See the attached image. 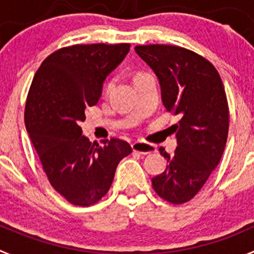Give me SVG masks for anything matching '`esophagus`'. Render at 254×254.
<instances>
[{"instance_id": "obj_1", "label": "esophagus", "mask_w": 254, "mask_h": 254, "mask_svg": "<svg viewBox=\"0 0 254 254\" xmlns=\"http://www.w3.org/2000/svg\"><path fill=\"white\" fill-rule=\"evenodd\" d=\"M131 149L134 152H137V154L141 155H149L156 152V146L151 144H146V142H132Z\"/></svg>"}]
</instances>
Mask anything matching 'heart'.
I'll use <instances>...</instances> for the list:
<instances>
[{"instance_id":"obj_1","label":"heart","mask_w":254,"mask_h":254,"mask_svg":"<svg viewBox=\"0 0 254 254\" xmlns=\"http://www.w3.org/2000/svg\"><path fill=\"white\" fill-rule=\"evenodd\" d=\"M112 85H113V82L108 83L107 87H105V90H107V92H108V90H110V88H112Z\"/></svg>"}]
</instances>
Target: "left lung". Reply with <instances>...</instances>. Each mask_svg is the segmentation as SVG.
Segmentation results:
<instances>
[{"mask_svg": "<svg viewBox=\"0 0 254 254\" xmlns=\"http://www.w3.org/2000/svg\"><path fill=\"white\" fill-rule=\"evenodd\" d=\"M135 52L157 77L164 107L181 118L174 125L175 155L160 147L166 169L151 180L160 197L180 205L195 197L220 164L230 125L225 88L210 62L189 49L150 44Z\"/></svg>", "mask_w": 254, "mask_h": 254, "instance_id": "obj_1", "label": "left lung"}]
</instances>
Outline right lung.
I'll use <instances>...</instances> for the list:
<instances>
[{
	"label": "right lung",
	"mask_w": 254,
	"mask_h": 254,
	"mask_svg": "<svg viewBox=\"0 0 254 254\" xmlns=\"http://www.w3.org/2000/svg\"><path fill=\"white\" fill-rule=\"evenodd\" d=\"M129 51L127 43L62 48L44 59L32 82L26 129L51 185L73 205L98 202L109 191L120 160L132 151L119 139L92 144L79 127Z\"/></svg>",
	"instance_id": "obj_1"
}]
</instances>
